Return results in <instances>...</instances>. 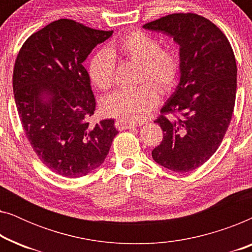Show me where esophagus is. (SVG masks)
I'll return each instance as SVG.
<instances>
[{
  "label": "esophagus",
  "mask_w": 252,
  "mask_h": 252,
  "mask_svg": "<svg viewBox=\"0 0 252 252\" xmlns=\"http://www.w3.org/2000/svg\"><path fill=\"white\" fill-rule=\"evenodd\" d=\"M116 127L118 128L119 130H124V129H130V128H134V127H137L140 126L141 124H136V123H129V122H126V120H123V119H118L116 120Z\"/></svg>",
  "instance_id": "34e87169"
}]
</instances>
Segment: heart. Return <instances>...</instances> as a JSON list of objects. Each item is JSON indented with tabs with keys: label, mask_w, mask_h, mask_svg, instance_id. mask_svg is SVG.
<instances>
[{
	"label": "heart",
	"mask_w": 252,
	"mask_h": 252,
	"mask_svg": "<svg viewBox=\"0 0 252 252\" xmlns=\"http://www.w3.org/2000/svg\"><path fill=\"white\" fill-rule=\"evenodd\" d=\"M117 53L130 61L141 62L139 82L142 85L109 95L102 103V110L109 117L140 122L157 105L158 91L168 94L175 88L181 72L180 56L172 48H161L159 40L151 34L130 31L110 49L98 50L89 62V77L102 91H108L115 85Z\"/></svg>",
	"instance_id": "1"
}]
</instances>
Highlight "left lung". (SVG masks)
<instances>
[{"instance_id":"obj_1","label":"left lung","mask_w":252,"mask_h":252,"mask_svg":"<svg viewBox=\"0 0 252 252\" xmlns=\"http://www.w3.org/2000/svg\"><path fill=\"white\" fill-rule=\"evenodd\" d=\"M143 27L173 37L181 60L180 82L154 122L164 135L151 155L171 171H192L216 153L232 120L235 55L222 31L196 13H172Z\"/></svg>"}]
</instances>
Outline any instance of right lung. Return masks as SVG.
I'll use <instances>...</instances> for the list:
<instances>
[{
	"label": "right lung",
	"instance_id": "1",
	"mask_svg": "<svg viewBox=\"0 0 252 252\" xmlns=\"http://www.w3.org/2000/svg\"><path fill=\"white\" fill-rule=\"evenodd\" d=\"M112 33L58 19L33 33L17 55L12 86L23 129L39 159L65 178L101 166L118 134L113 119L89 125L96 101L82 65Z\"/></svg>",
	"mask_w": 252,
	"mask_h": 252
}]
</instances>
